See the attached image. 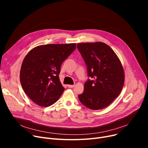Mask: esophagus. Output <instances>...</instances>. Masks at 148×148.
<instances>
[{"mask_svg":"<svg viewBox=\"0 0 148 148\" xmlns=\"http://www.w3.org/2000/svg\"><path fill=\"white\" fill-rule=\"evenodd\" d=\"M74 84H68V87L69 88H74Z\"/></svg>","mask_w":148,"mask_h":148,"instance_id":"esophagus-1","label":"esophagus"}]
</instances>
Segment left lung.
Segmentation results:
<instances>
[{"mask_svg": "<svg viewBox=\"0 0 148 148\" xmlns=\"http://www.w3.org/2000/svg\"><path fill=\"white\" fill-rule=\"evenodd\" d=\"M92 80L84 83L79 95L82 104L91 110H101L117 98L123 86L125 73L114 51L102 42L77 44Z\"/></svg>", "mask_w": 148, "mask_h": 148, "instance_id": "left-lung-1", "label": "left lung"}]
</instances>
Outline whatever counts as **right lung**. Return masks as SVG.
Returning a JSON list of instances; mask_svg holds the SVG:
<instances>
[{"instance_id": "right-lung-1", "label": "right lung", "mask_w": 148, "mask_h": 148, "mask_svg": "<svg viewBox=\"0 0 148 148\" xmlns=\"http://www.w3.org/2000/svg\"><path fill=\"white\" fill-rule=\"evenodd\" d=\"M75 48V43L41 45L26 54L20 79L25 94L35 103L50 106L63 94L65 88L59 77L61 65Z\"/></svg>"}]
</instances>
